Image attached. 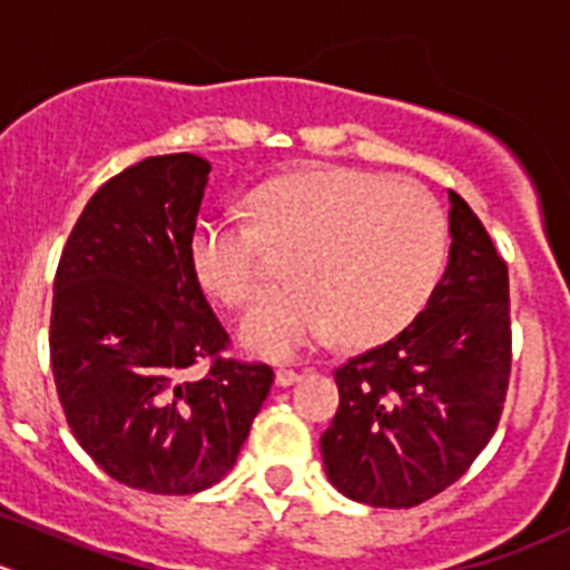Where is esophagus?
Here are the masks:
<instances>
[{
    "instance_id": "34e87169",
    "label": "esophagus",
    "mask_w": 570,
    "mask_h": 570,
    "mask_svg": "<svg viewBox=\"0 0 570 570\" xmlns=\"http://www.w3.org/2000/svg\"><path fill=\"white\" fill-rule=\"evenodd\" d=\"M297 380H301V374H297L295 368H278V371H275V385H278V387L295 385Z\"/></svg>"
}]
</instances>
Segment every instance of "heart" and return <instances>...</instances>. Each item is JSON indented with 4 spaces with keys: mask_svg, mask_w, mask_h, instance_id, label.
<instances>
[{
    "mask_svg": "<svg viewBox=\"0 0 570 570\" xmlns=\"http://www.w3.org/2000/svg\"><path fill=\"white\" fill-rule=\"evenodd\" d=\"M249 227L205 213L185 261L194 284L222 306L255 289V253L286 249V284L258 295L236 337L253 354L286 360L315 337L368 348L405 332L433 301L450 233L416 185L360 168L275 177L247 196Z\"/></svg>",
    "mask_w": 570,
    "mask_h": 570,
    "instance_id": "obj_1",
    "label": "heart"
}]
</instances>
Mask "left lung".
<instances>
[{
	"instance_id": "1",
	"label": "left lung",
	"mask_w": 570,
	"mask_h": 570,
	"mask_svg": "<svg viewBox=\"0 0 570 570\" xmlns=\"http://www.w3.org/2000/svg\"><path fill=\"white\" fill-rule=\"evenodd\" d=\"M450 238L428 309L334 371L340 407L321 455L332 487L351 501H428L464 475L501 422L512 368L507 261L453 190Z\"/></svg>"
}]
</instances>
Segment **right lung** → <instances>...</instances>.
I'll use <instances>...</instances> for the list:
<instances>
[{"label":"right lung","instance_id":"obj_1","mask_svg":"<svg viewBox=\"0 0 570 570\" xmlns=\"http://www.w3.org/2000/svg\"><path fill=\"white\" fill-rule=\"evenodd\" d=\"M210 163L163 154L87 202L58 261L50 363L89 459L131 489L194 494L233 470L273 368L222 360L230 340L194 284L185 242ZM213 358L205 377L187 376Z\"/></svg>","mask_w":570,"mask_h":570}]
</instances>
